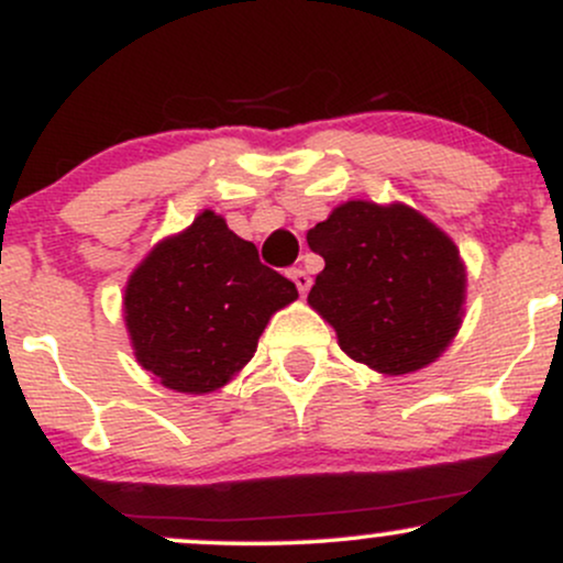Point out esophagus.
<instances>
[{"label":"esophagus","instance_id":"1","mask_svg":"<svg viewBox=\"0 0 563 563\" xmlns=\"http://www.w3.org/2000/svg\"><path fill=\"white\" fill-rule=\"evenodd\" d=\"M288 277H290V280H294L296 283V288H299V294L303 296V294H307V290H309V286H312V277H309L307 273H303V269L301 267H294V269H290V273H288Z\"/></svg>","mask_w":563,"mask_h":563}]
</instances>
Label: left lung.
Masks as SVG:
<instances>
[{"label":"left lung","mask_w":563,"mask_h":563,"mask_svg":"<svg viewBox=\"0 0 563 563\" xmlns=\"http://www.w3.org/2000/svg\"><path fill=\"white\" fill-rule=\"evenodd\" d=\"M307 243L325 260L307 301L354 363L405 376L442 357L461 331L466 264L421 211L346 200Z\"/></svg>","instance_id":"obj_1"}]
</instances>
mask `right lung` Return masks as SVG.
<instances>
[{
  "label": "right lung",
  "instance_id": "obj_1",
  "mask_svg": "<svg viewBox=\"0 0 563 563\" xmlns=\"http://www.w3.org/2000/svg\"><path fill=\"white\" fill-rule=\"evenodd\" d=\"M296 299L294 283L264 267L254 243L203 209L129 275L124 322L134 357L153 380L209 394L249 365L269 318Z\"/></svg>",
  "mask_w": 563,
  "mask_h": 563
}]
</instances>
